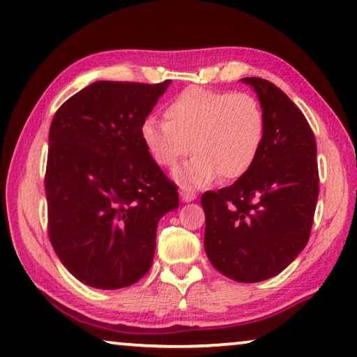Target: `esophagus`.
I'll use <instances>...</instances> for the list:
<instances>
[{
    "instance_id": "1",
    "label": "esophagus",
    "mask_w": 357,
    "mask_h": 357,
    "mask_svg": "<svg viewBox=\"0 0 357 357\" xmlns=\"http://www.w3.org/2000/svg\"><path fill=\"white\" fill-rule=\"evenodd\" d=\"M179 195H181V199H183V202H192L195 197H197L195 195V190L188 189V188H181Z\"/></svg>"
}]
</instances>
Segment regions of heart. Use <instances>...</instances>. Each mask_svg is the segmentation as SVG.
I'll return each mask as SVG.
<instances>
[{
  "instance_id": "1",
  "label": "heart",
  "mask_w": 357,
  "mask_h": 357,
  "mask_svg": "<svg viewBox=\"0 0 357 357\" xmlns=\"http://www.w3.org/2000/svg\"><path fill=\"white\" fill-rule=\"evenodd\" d=\"M165 120L142 121V144L163 168H174L194 151L197 155L174 174L188 188H202L218 176L242 178L264 141V112L248 93L188 88L167 105Z\"/></svg>"
}]
</instances>
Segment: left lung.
I'll return each mask as SVG.
<instances>
[{
	"label": "left lung",
	"mask_w": 357,
	"mask_h": 357,
	"mask_svg": "<svg viewBox=\"0 0 357 357\" xmlns=\"http://www.w3.org/2000/svg\"><path fill=\"white\" fill-rule=\"evenodd\" d=\"M258 94L264 141L252 168L229 188L202 195L205 252L237 282L282 273L310 238L319 195L316 139L301 110L268 79L242 78Z\"/></svg>",
	"instance_id": "left-lung-1"
}]
</instances>
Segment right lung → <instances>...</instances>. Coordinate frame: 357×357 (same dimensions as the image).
<instances>
[{
	"label": "right lung",
	"mask_w": 357,
	"mask_h": 357,
	"mask_svg": "<svg viewBox=\"0 0 357 357\" xmlns=\"http://www.w3.org/2000/svg\"><path fill=\"white\" fill-rule=\"evenodd\" d=\"M169 79L96 82L56 112L45 189L51 245L94 289L136 284L151 269L157 225L179 205L141 139V125Z\"/></svg>",
	"instance_id": "add662e5"
}]
</instances>
